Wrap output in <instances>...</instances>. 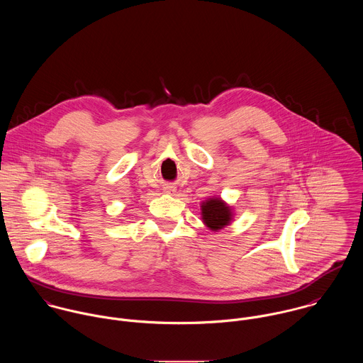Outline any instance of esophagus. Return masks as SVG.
<instances>
[{"mask_svg": "<svg viewBox=\"0 0 363 363\" xmlns=\"http://www.w3.org/2000/svg\"><path fill=\"white\" fill-rule=\"evenodd\" d=\"M164 191H166L167 194H172V193H174V187H172V186H170V187H166Z\"/></svg>", "mask_w": 363, "mask_h": 363, "instance_id": "1", "label": "esophagus"}]
</instances>
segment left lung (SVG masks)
<instances>
[{"instance_id":"obj_1","label":"left lung","mask_w":363,"mask_h":363,"mask_svg":"<svg viewBox=\"0 0 363 363\" xmlns=\"http://www.w3.org/2000/svg\"><path fill=\"white\" fill-rule=\"evenodd\" d=\"M235 218L233 207L220 197H209L201 203V219L211 232H219L232 223Z\"/></svg>"}]
</instances>
